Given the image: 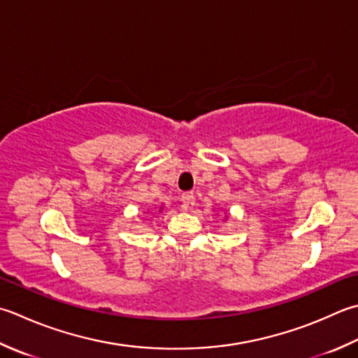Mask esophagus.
I'll list each match as a JSON object with an SVG mask.
<instances>
[{
	"instance_id": "34e87169",
	"label": "esophagus",
	"mask_w": 358,
	"mask_h": 358,
	"mask_svg": "<svg viewBox=\"0 0 358 358\" xmlns=\"http://www.w3.org/2000/svg\"><path fill=\"white\" fill-rule=\"evenodd\" d=\"M181 201H183V206L186 209H191L194 206V203H195L194 194L192 192H185L183 195H181Z\"/></svg>"
}]
</instances>
